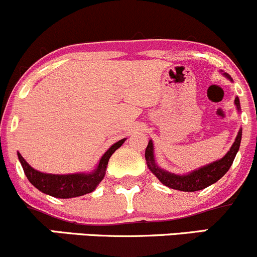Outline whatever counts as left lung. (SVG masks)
<instances>
[{"mask_svg":"<svg viewBox=\"0 0 257 257\" xmlns=\"http://www.w3.org/2000/svg\"><path fill=\"white\" fill-rule=\"evenodd\" d=\"M224 75L231 81V77L228 74ZM235 104L237 109L240 110V101L237 97L235 98ZM240 142H241V128L237 133L235 142L233 143L230 150L225 154V156H223L220 160L214 161V163L206 165L203 167H199L198 170H194L187 175H175L159 167L155 164V159H154V145L151 140H149V144L145 150V159H147V164L150 171L165 186L177 191H183V192H194V191L203 190L208 186L213 185L228 172L240 148Z\"/></svg>","mask_w":257,"mask_h":257,"instance_id":"left-lung-1","label":"left lung"}]
</instances>
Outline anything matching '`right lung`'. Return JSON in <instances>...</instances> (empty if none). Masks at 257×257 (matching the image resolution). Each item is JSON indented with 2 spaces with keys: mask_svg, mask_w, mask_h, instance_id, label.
<instances>
[{
  "mask_svg": "<svg viewBox=\"0 0 257 257\" xmlns=\"http://www.w3.org/2000/svg\"><path fill=\"white\" fill-rule=\"evenodd\" d=\"M125 142V139H121L113 144L108 149L97 165L96 170L90 174H72V175H51L44 174L34 170L18 153L22 167L24 170L27 178L29 182L37 187L40 192L49 194V196L56 197V198H72V197L83 196L86 193H90L94 191V188L98 186V183L103 180L106 175V169L108 160L112 156L118 148Z\"/></svg>",
  "mask_w": 257,
  "mask_h": 257,
  "instance_id": "1",
  "label": "right lung"
}]
</instances>
